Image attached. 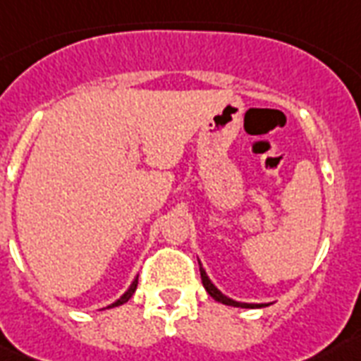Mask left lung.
Masks as SVG:
<instances>
[{
  "label": "left lung",
  "mask_w": 361,
  "mask_h": 361,
  "mask_svg": "<svg viewBox=\"0 0 361 361\" xmlns=\"http://www.w3.org/2000/svg\"><path fill=\"white\" fill-rule=\"evenodd\" d=\"M200 271H201V282H203V286H205V290H207V292H209V295H211L212 300L220 301V303H224V305H230V307H245V309H254V307H265V305H262V303H258V305H254V303H237V301H233V300H228L226 295L220 294L219 290H216V288L212 286L211 281H209V276H207L205 271L201 269V267H200Z\"/></svg>",
  "instance_id": "obj_1"
}]
</instances>
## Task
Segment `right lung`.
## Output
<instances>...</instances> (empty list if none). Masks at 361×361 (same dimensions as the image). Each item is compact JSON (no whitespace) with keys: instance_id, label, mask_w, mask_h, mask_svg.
<instances>
[{"instance_id":"obj_1","label":"right lung","mask_w":361,"mask_h":361,"mask_svg":"<svg viewBox=\"0 0 361 361\" xmlns=\"http://www.w3.org/2000/svg\"><path fill=\"white\" fill-rule=\"evenodd\" d=\"M135 288H137V281L133 282V284H131L130 290H128V292H126V294L122 295V298H120V300L116 301V303H113V305H111V307H118V305H122V303H126V301L130 300L131 295H133V292H135Z\"/></svg>"}]
</instances>
